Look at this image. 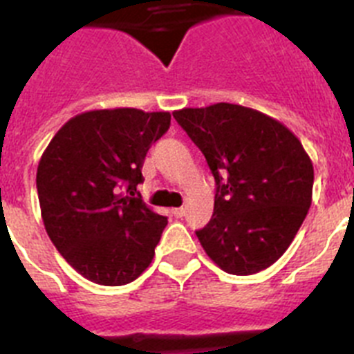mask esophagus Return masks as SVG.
<instances>
[{
    "label": "esophagus",
    "mask_w": 354,
    "mask_h": 354,
    "mask_svg": "<svg viewBox=\"0 0 354 354\" xmlns=\"http://www.w3.org/2000/svg\"><path fill=\"white\" fill-rule=\"evenodd\" d=\"M171 214H174L175 218H183V216L186 214V207H175V209H171Z\"/></svg>",
    "instance_id": "1"
}]
</instances>
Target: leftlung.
Listing matches in <instances>:
<instances>
[{"instance_id": "1", "label": "left lung", "mask_w": 354, "mask_h": 354, "mask_svg": "<svg viewBox=\"0 0 354 354\" xmlns=\"http://www.w3.org/2000/svg\"><path fill=\"white\" fill-rule=\"evenodd\" d=\"M174 118L205 156L214 212L200 245L218 268L253 274L282 257L312 204L314 165L282 122L246 106L183 108Z\"/></svg>"}]
</instances>
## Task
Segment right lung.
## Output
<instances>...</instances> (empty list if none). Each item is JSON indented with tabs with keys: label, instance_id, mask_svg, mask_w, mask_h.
Returning a JSON list of instances; mask_svg holds the SVG:
<instances>
[{
	"label": "right lung",
	"instance_id": "right-lung-1",
	"mask_svg": "<svg viewBox=\"0 0 354 354\" xmlns=\"http://www.w3.org/2000/svg\"><path fill=\"white\" fill-rule=\"evenodd\" d=\"M170 118L168 111L92 109L65 122L44 150L37 168L44 227L90 282L126 286L154 259L168 220L134 193L147 150Z\"/></svg>",
	"mask_w": 354,
	"mask_h": 354
}]
</instances>
